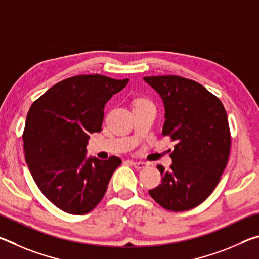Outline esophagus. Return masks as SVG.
Masks as SVG:
<instances>
[{
  "instance_id": "34e87169",
  "label": "esophagus",
  "mask_w": 259,
  "mask_h": 259,
  "mask_svg": "<svg viewBox=\"0 0 259 259\" xmlns=\"http://www.w3.org/2000/svg\"><path fill=\"white\" fill-rule=\"evenodd\" d=\"M131 164H133L136 169H144L147 166V163L145 162H137V161H131Z\"/></svg>"
}]
</instances>
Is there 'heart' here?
Instances as JSON below:
<instances>
[{
	"label": "heart",
	"instance_id": "1",
	"mask_svg": "<svg viewBox=\"0 0 259 259\" xmlns=\"http://www.w3.org/2000/svg\"><path fill=\"white\" fill-rule=\"evenodd\" d=\"M145 103H147V102H144V100H139L138 102V104H145Z\"/></svg>",
	"mask_w": 259,
	"mask_h": 259
}]
</instances>
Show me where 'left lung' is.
Listing matches in <instances>:
<instances>
[{
    "label": "left lung",
    "instance_id": "8db88e82",
    "mask_svg": "<svg viewBox=\"0 0 259 259\" xmlns=\"http://www.w3.org/2000/svg\"><path fill=\"white\" fill-rule=\"evenodd\" d=\"M143 78L163 102L162 135L176 142L170 170L157 165L162 183L148 193L166 210H190L211 194L229 160L226 111L216 96L195 81L175 75Z\"/></svg>",
    "mask_w": 259,
    "mask_h": 259
}]
</instances>
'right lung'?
<instances>
[{
  "label": "right lung",
  "mask_w": 259,
  "mask_h": 259,
  "mask_svg": "<svg viewBox=\"0 0 259 259\" xmlns=\"http://www.w3.org/2000/svg\"><path fill=\"white\" fill-rule=\"evenodd\" d=\"M129 78L77 75L51 87L30 106L23 135L26 163L43 195L72 214L91 211L122 161L87 156L90 134L102 131L105 105Z\"/></svg>",
  "instance_id": "obj_1"
}]
</instances>
